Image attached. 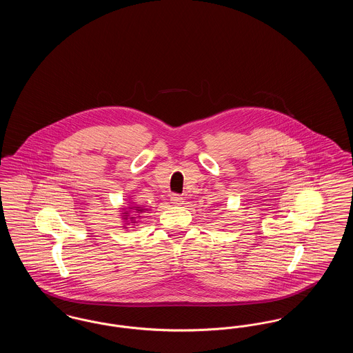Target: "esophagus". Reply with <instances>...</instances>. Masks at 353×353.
Listing matches in <instances>:
<instances>
[{
    "label": "esophagus",
    "instance_id": "esophagus-1",
    "mask_svg": "<svg viewBox=\"0 0 353 353\" xmlns=\"http://www.w3.org/2000/svg\"><path fill=\"white\" fill-rule=\"evenodd\" d=\"M170 201L173 202V203H177V205H181V203L184 202V197H181V196H179V194H173V196L170 197Z\"/></svg>",
    "mask_w": 353,
    "mask_h": 353
}]
</instances>
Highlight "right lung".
<instances>
[{
	"instance_id": "add662e5",
	"label": "right lung",
	"mask_w": 353,
	"mask_h": 353,
	"mask_svg": "<svg viewBox=\"0 0 353 353\" xmlns=\"http://www.w3.org/2000/svg\"><path fill=\"white\" fill-rule=\"evenodd\" d=\"M144 210H145V209H141V208H136V209L134 210V213H139V214H137V217H141V216H140V213H143ZM132 219H134V217H132Z\"/></svg>"
}]
</instances>
